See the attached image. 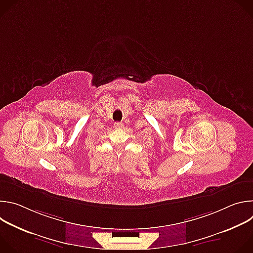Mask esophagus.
I'll list each match as a JSON object with an SVG mask.
<instances>
[{
    "mask_svg": "<svg viewBox=\"0 0 253 253\" xmlns=\"http://www.w3.org/2000/svg\"><path fill=\"white\" fill-rule=\"evenodd\" d=\"M123 123L122 122H116V123H114V127L116 128V129H121V128H123Z\"/></svg>",
    "mask_w": 253,
    "mask_h": 253,
    "instance_id": "esophagus-1",
    "label": "esophagus"
}]
</instances>
